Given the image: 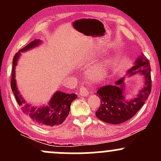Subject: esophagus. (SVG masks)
Here are the masks:
<instances>
[{
	"instance_id": "1",
	"label": "esophagus",
	"mask_w": 161,
	"mask_h": 161,
	"mask_svg": "<svg viewBox=\"0 0 161 161\" xmlns=\"http://www.w3.org/2000/svg\"><path fill=\"white\" fill-rule=\"evenodd\" d=\"M88 90L86 89V88H80V90H79V95L82 96V97H86V96L88 95Z\"/></svg>"
}]
</instances>
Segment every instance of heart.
<instances>
[{"mask_svg":"<svg viewBox=\"0 0 161 161\" xmlns=\"http://www.w3.org/2000/svg\"><path fill=\"white\" fill-rule=\"evenodd\" d=\"M110 66L111 61L110 59H104L101 61L97 62L87 70V77L92 82H100L108 75Z\"/></svg>","mask_w":161,"mask_h":161,"instance_id":"1","label":"heart"}]
</instances>
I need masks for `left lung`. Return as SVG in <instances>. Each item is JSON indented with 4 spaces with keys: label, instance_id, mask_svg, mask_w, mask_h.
I'll return each mask as SVG.
<instances>
[{
    "label": "left lung",
    "instance_id": "left-lung-1",
    "mask_svg": "<svg viewBox=\"0 0 161 161\" xmlns=\"http://www.w3.org/2000/svg\"><path fill=\"white\" fill-rule=\"evenodd\" d=\"M135 74L143 75L145 86L134 99L125 98V76L116 81L114 86L108 85L97 90L101 105L95 115L99 119L110 124H120L132 118L142 108L151 91L150 63L142 53L136 59L134 66L126 72L125 76Z\"/></svg>",
    "mask_w": 161,
    "mask_h": 161
}]
</instances>
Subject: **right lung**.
I'll return each mask as SVG.
<instances>
[{"instance_id": "add662e5", "label": "right lung", "mask_w": 161, "mask_h": 161, "mask_svg": "<svg viewBox=\"0 0 161 161\" xmlns=\"http://www.w3.org/2000/svg\"><path fill=\"white\" fill-rule=\"evenodd\" d=\"M42 44L40 39H36L29 45L20 49L13 60L12 77H11V88L15 96L18 104L21 107L22 110L31 120L39 125L43 126H55L59 125L64 122L69 115L71 103L76 99L75 94H66L65 92L57 91L53 94L47 105L36 107L32 106L23 98L16 86L15 69L17 65L21 53L25 52L34 48Z\"/></svg>"}]
</instances>
